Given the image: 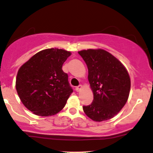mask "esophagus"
I'll list each match as a JSON object with an SVG mask.
<instances>
[{"instance_id": "obj_1", "label": "esophagus", "mask_w": 153, "mask_h": 153, "mask_svg": "<svg viewBox=\"0 0 153 153\" xmlns=\"http://www.w3.org/2000/svg\"><path fill=\"white\" fill-rule=\"evenodd\" d=\"M82 89V86L81 85H79V86H77V87H76V91H81Z\"/></svg>"}]
</instances>
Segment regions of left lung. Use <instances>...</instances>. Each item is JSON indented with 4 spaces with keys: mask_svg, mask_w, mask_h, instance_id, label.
Returning a JSON list of instances; mask_svg holds the SVG:
<instances>
[{
    "mask_svg": "<svg viewBox=\"0 0 153 153\" xmlns=\"http://www.w3.org/2000/svg\"><path fill=\"white\" fill-rule=\"evenodd\" d=\"M88 69V78L94 100L83 106L85 114L94 121L114 117L127 102L131 87L126 68L117 58L102 49L79 51Z\"/></svg>",
    "mask_w": 153,
    "mask_h": 153,
    "instance_id": "8db88e82",
    "label": "left lung"
}]
</instances>
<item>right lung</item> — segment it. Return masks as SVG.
Here are the masks:
<instances>
[{
    "label": "right lung",
    "mask_w": 153,
    "mask_h": 153,
    "mask_svg": "<svg viewBox=\"0 0 153 153\" xmlns=\"http://www.w3.org/2000/svg\"><path fill=\"white\" fill-rule=\"evenodd\" d=\"M70 51L50 48L35 54L19 68L16 88L22 103L39 116L59 112L73 92L62 65Z\"/></svg>",
    "instance_id": "1"
}]
</instances>
